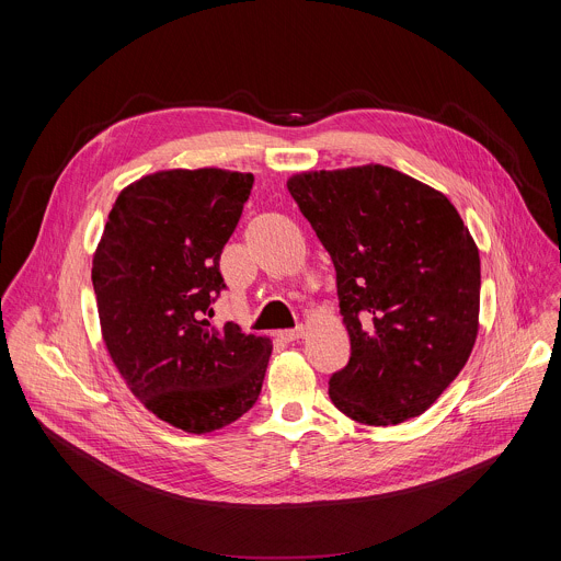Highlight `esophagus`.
Returning a JSON list of instances; mask_svg holds the SVG:
<instances>
[{"label": "esophagus", "instance_id": "34e87169", "mask_svg": "<svg viewBox=\"0 0 561 561\" xmlns=\"http://www.w3.org/2000/svg\"><path fill=\"white\" fill-rule=\"evenodd\" d=\"M301 335H304V327H301V324L295 327V329H286V331H279V333H277V337L284 340V342H295V340H299Z\"/></svg>", "mask_w": 561, "mask_h": 561}]
</instances>
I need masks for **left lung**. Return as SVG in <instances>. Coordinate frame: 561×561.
Returning a JSON list of instances; mask_svg holds the SVG:
<instances>
[{
	"label": "left lung",
	"instance_id": "obj_1",
	"mask_svg": "<svg viewBox=\"0 0 561 561\" xmlns=\"http://www.w3.org/2000/svg\"><path fill=\"white\" fill-rule=\"evenodd\" d=\"M288 191L329 251L351 337L329 379L351 420L422 415L463 368L479 314V253L455 206L386 167L301 173Z\"/></svg>",
	"mask_w": 561,
	"mask_h": 561
}]
</instances>
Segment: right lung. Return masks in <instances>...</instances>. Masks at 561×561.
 Instances as JSON below:
<instances>
[{"label":"right lung","mask_w":561,"mask_h":561,"mask_svg":"<svg viewBox=\"0 0 561 561\" xmlns=\"http://www.w3.org/2000/svg\"><path fill=\"white\" fill-rule=\"evenodd\" d=\"M251 173L164 171L124 188L93 257L106 348L139 402L186 433H210L257 402L271 342L210 324L219 257Z\"/></svg>","instance_id":"1"}]
</instances>
